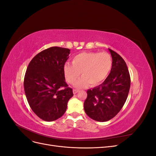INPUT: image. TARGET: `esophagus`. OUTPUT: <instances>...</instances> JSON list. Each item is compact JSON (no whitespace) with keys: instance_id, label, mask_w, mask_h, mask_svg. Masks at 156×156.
<instances>
[{"instance_id":"obj_1","label":"esophagus","mask_w":156,"mask_h":156,"mask_svg":"<svg viewBox=\"0 0 156 156\" xmlns=\"http://www.w3.org/2000/svg\"><path fill=\"white\" fill-rule=\"evenodd\" d=\"M79 91V90H77V89H73V94H77Z\"/></svg>"}]
</instances>
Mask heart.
<instances>
[{"label":"heart","instance_id":"obj_1","mask_svg":"<svg viewBox=\"0 0 156 156\" xmlns=\"http://www.w3.org/2000/svg\"><path fill=\"white\" fill-rule=\"evenodd\" d=\"M72 64L66 63L64 66L65 77L69 83H74L81 73L83 77L75 83V87L83 88L88 83L91 87H96L108 76L112 68V60L106 52H90L75 56Z\"/></svg>","mask_w":156,"mask_h":156}]
</instances>
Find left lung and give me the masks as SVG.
<instances>
[{"label": "left lung", "instance_id": "8db88e82", "mask_svg": "<svg viewBox=\"0 0 156 156\" xmlns=\"http://www.w3.org/2000/svg\"><path fill=\"white\" fill-rule=\"evenodd\" d=\"M112 58L111 72L102 84L87 90L84 109L90 119L106 122L114 118L123 107L128 96L131 79L124 60L108 49Z\"/></svg>", "mask_w": 156, "mask_h": 156}]
</instances>
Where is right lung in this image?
<instances>
[{
    "label": "right lung",
    "instance_id": "1",
    "mask_svg": "<svg viewBox=\"0 0 156 156\" xmlns=\"http://www.w3.org/2000/svg\"><path fill=\"white\" fill-rule=\"evenodd\" d=\"M69 51L67 48L51 47L37 54L27 67L25 95L33 112L43 120L51 122L62 116L73 96L64 73Z\"/></svg>",
    "mask_w": 156,
    "mask_h": 156
}]
</instances>
